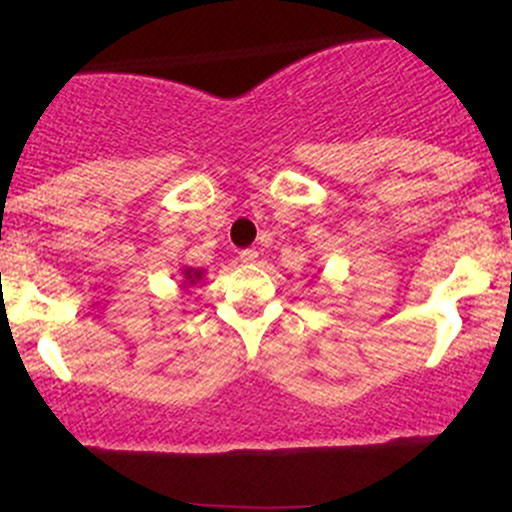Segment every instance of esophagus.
<instances>
[{
    "mask_svg": "<svg viewBox=\"0 0 512 512\" xmlns=\"http://www.w3.org/2000/svg\"><path fill=\"white\" fill-rule=\"evenodd\" d=\"M239 258L244 263H254L258 258V251L256 249H244V251H239Z\"/></svg>",
    "mask_w": 512,
    "mask_h": 512,
    "instance_id": "34e87169",
    "label": "esophagus"
}]
</instances>
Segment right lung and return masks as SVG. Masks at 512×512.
I'll return each mask as SVG.
<instances>
[{
    "label": "right lung",
    "instance_id": "right-lung-1",
    "mask_svg": "<svg viewBox=\"0 0 512 512\" xmlns=\"http://www.w3.org/2000/svg\"><path fill=\"white\" fill-rule=\"evenodd\" d=\"M182 276H184V286H194L197 281H202L204 271H199V268H184Z\"/></svg>",
    "mask_w": 512,
    "mask_h": 512
}]
</instances>
